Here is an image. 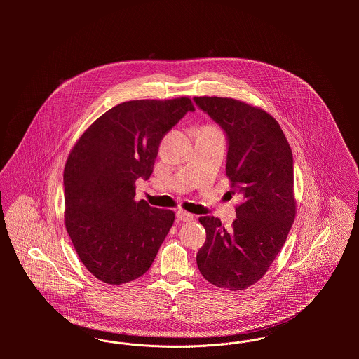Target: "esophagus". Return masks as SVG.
Returning a JSON list of instances; mask_svg holds the SVG:
<instances>
[{
    "mask_svg": "<svg viewBox=\"0 0 359 359\" xmlns=\"http://www.w3.org/2000/svg\"><path fill=\"white\" fill-rule=\"evenodd\" d=\"M176 218H177V221H183V222H189V221H192V219H194V215H192V214H189V212H187V211L179 210V211L176 212Z\"/></svg>",
    "mask_w": 359,
    "mask_h": 359,
    "instance_id": "obj_1",
    "label": "esophagus"
}]
</instances>
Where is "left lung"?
Listing matches in <instances>:
<instances>
[{
	"mask_svg": "<svg viewBox=\"0 0 359 359\" xmlns=\"http://www.w3.org/2000/svg\"><path fill=\"white\" fill-rule=\"evenodd\" d=\"M194 102L222 128L226 175L243 199L230 230L218 218H199L205 242L196 264L215 287L246 290L266 273L294 221L293 156L278 122L266 111L233 98L195 97Z\"/></svg>",
	"mask_w": 359,
	"mask_h": 359,
	"instance_id": "8db88e82",
	"label": "left lung"
}]
</instances>
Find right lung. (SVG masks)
<instances>
[{
	"label": "right lung",
	"mask_w": 359,
	"mask_h": 359,
	"mask_svg": "<svg viewBox=\"0 0 359 359\" xmlns=\"http://www.w3.org/2000/svg\"><path fill=\"white\" fill-rule=\"evenodd\" d=\"M195 107L189 98L140 100L107 110L78 140L65 173V223L87 271L120 285L145 273L175 221L135 201L164 135Z\"/></svg>",
	"instance_id": "obj_1"
}]
</instances>
